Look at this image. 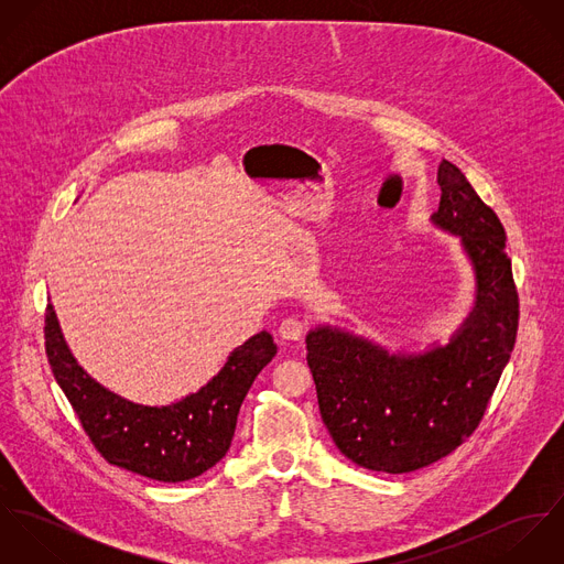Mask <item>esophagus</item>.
<instances>
[{
	"label": "esophagus",
	"mask_w": 564,
	"mask_h": 564,
	"mask_svg": "<svg viewBox=\"0 0 564 564\" xmlns=\"http://www.w3.org/2000/svg\"><path fill=\"white\" fill-rule=\"evenodd\" d=\"M304 332H306V323L302 322V319L289 317V319L280 323V336L284 340H302Z\"/></svg>",
	"instance_id": "34e87169"
}]
</instances>
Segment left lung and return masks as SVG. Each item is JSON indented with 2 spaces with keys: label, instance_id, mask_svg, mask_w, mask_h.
<instances>
[{
  "label": "left lung",
  "instance_id": "8db88e82",
  "mask_svg": "<svg viewBox=\"0 0 564 564\" xmlns=\"http://www.w3.org/2000/svg\"><path fill=\"white\" fill-rule=\"evenodd\" d=\"M438 186L432 221L463 239L478 280L476 308L452 343L393 356L332 327L306 336L323 423L340 454L371 471L410 474L460 447L517 338L519 295L499 217L456 164L441 162Z\"/></svg>",
  "mask_w": 564,
  "mask_h": 564
}]
</instances>
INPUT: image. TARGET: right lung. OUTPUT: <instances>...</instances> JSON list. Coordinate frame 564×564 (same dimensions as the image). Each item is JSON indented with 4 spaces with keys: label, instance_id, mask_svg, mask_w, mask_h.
<instances>
[{
    "label": "right lung",
    "instance_id": "1",
    "mask_svg": "<svg viewBox=\"0 0 564 564\" xmlns=\"http://www.w3.org/2000/svg\"><path fill=\"white\" fill-rule=\"evenodd\" d=\"M45 351L104 460L150 480L186 482L228 454L242 400L278 347L269 332L251 336L206 387L162 408L128 402L90 380L67 349L52 304L45 311Z\"/></svg>",
    "mask_w": 564,
    "mask_h": 564
}]
</instances>
